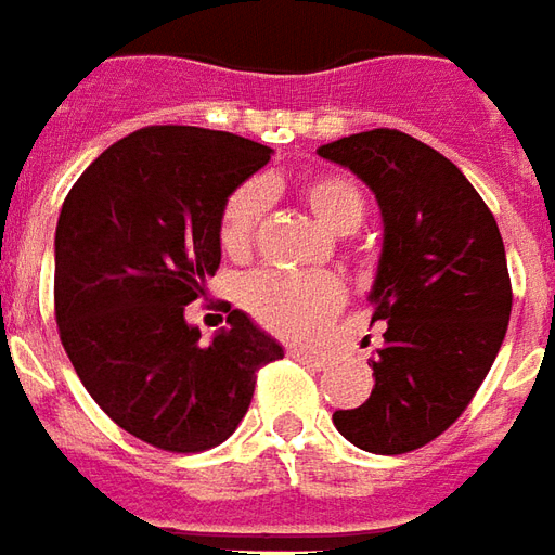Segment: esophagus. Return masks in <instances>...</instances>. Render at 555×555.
Masks as SVG:
<instances>
[{"instance_id":"obj_1","label":"esophagus","mask_w":555,"mask_h":555,"mask_svg":"<svg viewBox=\"0 0 555 555\" xmlns=\"http://www.w3.org/2000/svg\"><path fill=\"white\" fill-rule=\"evenodd\" d=\"M291 358L297 360V363H304V366H312V370H324L327 366V354L312 351V348H291Z\"/></svg>"}]
</instances>
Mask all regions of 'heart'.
Segmentation results:
<instances>
[{"label": "heart", "mask_w": 555, "mask_h": 555, "mask_svg": "<svg viewBox=\"0 0 555 555\" xmlns=\"http://www.w3.org/2000/svg\"><path fill=\"white\" fill-rule=\"evenodd\" d=\"M300 197L318 224L331 234H351L366 212V201L354 180L343 173H318L300 183ZM267 210V189L243 183L224 201L219 243L231 258H243L251 249L258 222ZM240 300L261 327L285 339H306L331 321L345 300L343 282L331 273L291 276L276 270H258L240 285Z\"/></svg>", "instance_id": "heart-1"}]
</instances>
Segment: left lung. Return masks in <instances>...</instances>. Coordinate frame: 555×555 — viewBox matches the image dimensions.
<instances>
[{"label":"left lung","mask_w":555,"mask_h":555,"mask_svg":"<svg viewBox=\"0 0 555 555\" xmlns=\"http://www.w3.org/2000/svg\"><path fill=\"white\" fill-rule=\"evenodd\" d=\"M318 156L370 185L385 228L370 291L372 321H385L375 385L333 424L360 451H417L466 412L502 348L505 243L463 170L412 134L360 131Z\"/></svg>","instance_id":"1"}]
</instances>
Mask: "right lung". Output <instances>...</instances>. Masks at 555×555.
Here are the masks:
<instances>
[{
    "label": "right lung",
    "mask_w": 555,
    "mask_h": 555,
    "mask_svg": "<svg viewBox=\"0 0 555 555\" xmlns=\"http://www.w3.org/2000/svg\"><path fill=\"white\" fill-rule=\"evenodd\" d=\"M231 131L150 126L107 146L56 222V324L102 412L173 453L222 444L285 348L246 312L201 343L185 306L219 270L224 201L270 162Z\"/></svg>",
    "instance_id": "add662e5"
}]
</instances>
